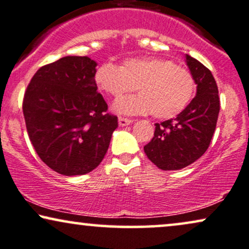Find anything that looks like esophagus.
<instances>
[{
	"label": "esophagus",
	"instance_id": "obj_1",
	"mask_svg": "<svg viewBox=\"0 0 249 249\" xmlns=\"http://www.w3.org/2000/svg\"><path fill=\"white\" fill-rule=\"evenodd\" d=\"M118 123L121 126H126V125L131 124L132 119L130 118H125V117H118Z\"/></svg>",
	"mask_w": 249,
	"mask_h": 249
}]
</instances>
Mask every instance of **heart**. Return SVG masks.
I'll return each instance as SVG.
<instances>
[{"mask_svg": "<svg viewBox=\"0 0 249 249\" xmlns=\"http://www.w3.org/2000/svg\"><path fill=\"white\" fill-rule=\"evenodd\" d=\"M97 88L107 95L119 97L135 88L139 94L125 96L114 103V110L125 115L152 112L157 119L180 114L194 95L195 80L186 68L162 57L127 58L119 67L106 62L95 70Z\"/></svg>", "mask_w": 249, "mask_h": 249, "instance_id": "1", "label": "heart"}]
</instances>
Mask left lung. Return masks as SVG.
Here are the masks:
<instances>
[{"label": "left lung", "instance_id": "8db88e82", "mask_svg": "<svg viewBox=\"0 0 249 249\" xmlns=\"http://www.w3.org/2000/svg\"><path fill=\"white\" fill-rule=\"evenodd\" d=\"M197 85L196 96L175 119L155 124L153 139L143 147L148 159L161 170H179L194 163L208 149L219 112L218 88L208 68L186 55Z\"/></svg>", "mask_w": 249, "mask_h": 249}]
</instances>
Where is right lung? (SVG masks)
Returning a JSON list of instances; mask_svg holds the SVG:
<instances>
[{
  "label": "right lung",
  "instance_id": "obj_1",
  "mask_svg": "<svg viewBox=\"0 0 249 249\" xmlns=\"http://www.w3.org/2000/svg\"><path fill=\"white\" fill-rule=\"evenodd\" d=\"M95 68L87 56L59 58L41 67L25 92L28 138L42 162L63 176L95 169L118 126L96 90Z\"/></svg>",
  "mask_w": 249,
  "mask_h": 249
}]
</instances>
